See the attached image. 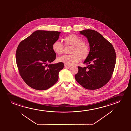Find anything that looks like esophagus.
I'll list each match as a JSON object with an SVG mask.
<instances>
[{
  "mask_svg": "<svg viewBox=\"0 0 131 131\" xmlns=\"http://www.w3.org/2000/svg\"><path fill=\"white\" fill-rule=\"evenodd\" d=\"M64 66L65 68H70L71 66L68 65L64 64Z\"/></svg>",
  "mask_w": 131,
  "mask_h": 131,
  "instance_id": "1",
  "label": "esophagus"
}]
</instances>
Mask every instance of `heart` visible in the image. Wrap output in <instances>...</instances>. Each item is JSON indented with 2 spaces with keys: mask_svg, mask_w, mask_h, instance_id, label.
I'll return each instance as SVG.
<instances>
[{
  "mask_svg": "<svg viewBox=\"0 0 131 131\" xmlns=\"http://www.w3.org/2000/svg\"><path fill=\"white\" fill-rule=\"evenodd\" d=\"M65 46L72 45L73 47L72 49L71 53L72 54H64L58 58L60 62L67 65H72L78 62L80 58L82 60L86 59L90 54V47L84 43L83 40L75 34H70L64 38ZM64 46L62 42L56 41L53 43V50L58 54L63 53Z\"/></svg>",
  "mask_w": 131,
  "mask_h": 131,
  "instance_id": "heart-1",
  "label": "heart"
}]
</instances>
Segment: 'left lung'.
Returning <instances> with one entry per match:
<instances>
[{"instance_id": "obj_1", "label": "left lung", "mask_w": 131, "mask_h": 131, "mask_svg": "<svg viewBox=\"0 0 131 131\" xmlns=\"http://www.w3.org/2000/svg\"><path fill=\"white\" fill-rule=\"evenodd\" d=\"M80 32L87 38L90 51L84 62L88 66L78 67L75 79L86 89H99L107 83L113 74L116 63L115 49L111 43L96 31L85 29Z\"/></svg>"}]
</instances>
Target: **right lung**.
<instances>
[{
	"label": "right lung",
	"mask_w": 131,
	"mask_h": 131,
	"mask_svg": "<svg viewBox=\"0 0 131 131\" xmlns=\"http://www.w3.org/2000/svg\"><path fill=\"white\" fill-rule=\"evenodd\" d=\"M60 32L37 30L18 45L16 58L19 72L25 83L32 89L47 90L57 82L63 63H47L56 59L52 46L59 39Z\"/></svg>",
	"instance_id": "obj_1"
}]
</instances>
